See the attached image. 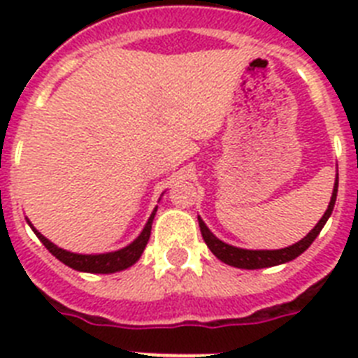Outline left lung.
<instances>
[{
    "instance_id": "left-lung-1",
    "label": "left lung",
    "mask_w": 358,
    "mask_h": 358,
    "mask_svg": "<svg viewBox=\"0 0 358 358\" xmlns=\"http://www.w3.org/2000/svg\"><path fill=\"white\" fill-rule=\"evenodd\" d=\"M337 188H339V176L335 179L334 185V194H331L330 204H328V210L324 211V215L321 217L315 227L310 231L308 235L305 238H301L294 245H289L285 249H276V251H251V249H240V248H233L229 243L222 242V240H218L217 236L208 229V226L202 222V218L199 217V227H201L202 238L206 242L208 248L211 249L215 256H217L218 260L224 262L227 265H233V267L238 268H264V267H274V265L280 264H287V262L294 260L297 256L305 252L306 249L312 245L317 235L321 233V229L324 227L327 220L330 218L331 211H334L335 206V199H337Z\"/></svg>"
}]
</instances>
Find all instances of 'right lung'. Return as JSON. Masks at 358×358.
I'll use <instances>...</instances> for the list:
<instances>
[{
  "label": "right lung",
  "mask_w": 358,
  "mask_h": 358,
  "mask_svg": "<svg viewBox=\"0 0 358 358\" xmlns=\"http://www.w3.org/2000/svg\"><path fill=\"white\" fill-rule=\"evenodd\" d=\"M157 208L152 211V215L148 217V222L145 224L143 231L140 233V236L134 240L132 243H129L127 248L120 249V251L113 252H103V255H77V252H69L64 249L57 248L55 243L50 242L46 236H43L39 231H36V227H30L34 229V233L37 235V238L44 243V248L48 249L57 260H61L62 264L68 265V267L75 268V271H80V273H94V274H110L118 273L123 268L131 267L136 262L140 260L141 252L145 251V245H147L148 238H150V229H152V220H154V215H156Z\"/></svg>",
  "instance_id": "right-lung-1"
}]
</instances>
